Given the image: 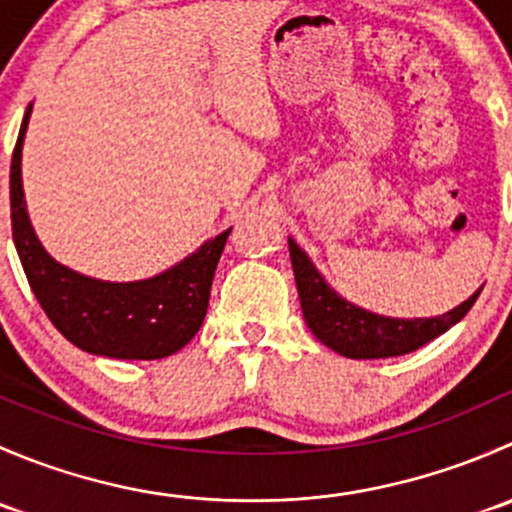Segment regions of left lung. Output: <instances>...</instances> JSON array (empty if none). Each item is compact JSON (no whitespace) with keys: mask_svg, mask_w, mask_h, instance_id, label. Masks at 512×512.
Returning <instances> with one entry per match:
<instances>
[{"mask_svg":"<svg viewBox=\"0 0 512 512\" xmlns=\"http://www.w3.org/2000/svg\"><path fill=\"white\" fill-rule=\"evenodd\" d=\"M289 260H292L294 282H297L299 302H302L304 322L309 332L332 352L349 359H389L421 349L443 332L461 322L468 309L476 304V294L453 307L441 317L396 319L384 314L366 312L334 292L322 272L314 267L307 252L289 237Z\"/></svg>","mask_w":512,"mask_h":512,"instance_id":"obj_1","label":"left lung"}]
</instances>
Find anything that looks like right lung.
I'll list each match as a JSON object with an SVG mask.
<instances>
[{
    "label": "right lung",
    "instance_id": "right-lung-1",
    "mask_svg": "<svg viewBox=\"0 0 512 512\" xmlns=\"http://www.w3.org/2000/svg\"><path fill=\"white\" fill-rule=\"evenodd\" d=\"M32 103L24 113L9 173L12 235L32 292L74 347L108 359H163L198 334L208 312L215 267L230 230L210 237L160 275L106 282L56 262L36 237L22 188V148Z\"/></svg>",
    "mask_w": 512,
    "mask_h": 512
}]
</instances>
